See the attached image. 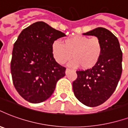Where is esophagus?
<instances>
[{
    "mask_svg": "<svg viewBox=\"0 0 128 128\" xmlns=\"http://www.w3.org/2000/svg\"><path fill=\"white\" fill-rule=\"evenodd\" d=\"M68 70H70V69H68V68L66 69V74H67V72H68Z\"/></svg>",
    "mask_w": 128,
    "mask_h": 128,
    "instance_id": "obj_1",
    "label": "esophagus"
}]
</instances>
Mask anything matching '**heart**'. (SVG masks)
<instances>
[{"label":"heart","mask_w":128,"mask_h":128,"mask_svg":"<svg viewBox=\"0 0 128 128\" xmlns=\"http://www.w3.org/2000/svg\"><path fill=\"white\" fill-rule=\"evenodd\" d=\"M53 56L59 64H63L70 58L69 62L72 67L81 66L83 68L94 66L102 53V44L98 37L90 38L86 36H74L63 41V44L55 40L52 47Z\"/></svg>","instance_id":"b5f03b06"}]
</instances>
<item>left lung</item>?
Masks as SVG:
<instances>
[{"label": "left lung", "instance_id": "obj_1", "mask_svg": "<svg viewBox=\"0 0 128 128\" xmlns=\"http://www.w3.org/2000/svg\"><path fill=\"white\" fill-rule=\"evenodd\" d=\"M83 34L99 38L102 53L92 68L76 71L72 88L81 103L94 107L106 101L117 88L122 72V52L117 38L106 28L99 27Z\"/></svg>", "mask_w": 128, "mask_h": 128}]
</instances>
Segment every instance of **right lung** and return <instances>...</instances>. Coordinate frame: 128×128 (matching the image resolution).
<instances>
[{
	"label": "right lung",
	"instance_id": "add662e5",
	"mask_svg": "<svg viewBox=\"0 0 128 128\" xmlns=\"http://www.w3.org/2000/svg\"><path fill=\"white\" fill-rule=\"evenodd\" d=\"M66 34L43 22L24 29L14 43L11 62L14 85L19 94L31 103H40L54 93L66 68L55 60L52 44Z\"/></svg>",
	"mask_w": 128,
	"mask_h": 128
}]
</instances>
